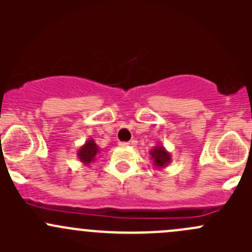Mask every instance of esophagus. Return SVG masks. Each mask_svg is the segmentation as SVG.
Returning <instances> with one entry per match:
<instances>
[{"instance_id": "1", "label": "esophagus", "mask_w": 252, "mask_h": 252, "mask_svg": "<svg viewBox=\"0 0 252 252\" xmlns=\"http://www.w3.org/2000/svg\"><path fill=\"white\" fill-rule=\"evenodd\" d=\"M130 145V142H119V146L121 147H126Z\"/></svg>"}]
</instances>
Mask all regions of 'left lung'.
Here are the masks:
<instances>
[{
  "mask_svg": "<svg viewBox=\"0 0 252 252\" xmlns=\"http://www.w3.org/2000/svg\"><path fill=\"white\" fill-rule=\"evenodd\" d=\"M150 156H151V161L154 163V167L156 169H163L168 166L172 162V156L166 147L162 145H156L154 149L150 151Z\"/></svg>",
  "mask_w": 252,
  "mask_h": 252,
  "instance_id": "obj_1",
  "label": "left lung"
}]
</instances>
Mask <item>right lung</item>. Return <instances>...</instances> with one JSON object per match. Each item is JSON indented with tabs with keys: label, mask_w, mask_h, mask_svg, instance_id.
<instances>
[{
	"label": "right lung",
	"mask_w": 252,
	"mask_h": 252,
	"mask_svg": "<svg viewBox=\"0 0 252 252\" xmlns=\"http://www.w3.org/2000/svg\"><path fill=\"white\" fill-rule=\"evenodd\" d=\"M101 150L98 147V145L96 144L95 140L93 138L88 139L85 141V144L81 145L77 151L78 159L84 164V166L89 167L91 163H94L96 159V157L100 155Z\"/></svg>",
	"instance_id": "1"
}]
</instances>
